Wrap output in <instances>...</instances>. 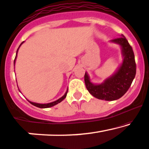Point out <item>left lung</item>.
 Returning <instances> with one entry per match:
<instances>
[{
  "label": "left lung",
  "instance_id": "left-lung-1",
  "mask_svg": "<svg viewBox=\"0 0 149 149\" xmlns=\"http://www.w3.org/2000/svg\"><path fill=\"white\" fill-rule=\"evenodd\" d=\"M121 48L123 63L116 71L101 84H93L85 72L84 81L88 92L98 99L115 101L127 91L136 75V63L132 48L123 34L111 41Z\"/></svg>",
  "mask_w": 149,
  "mask_h": 149
}]
</instances>
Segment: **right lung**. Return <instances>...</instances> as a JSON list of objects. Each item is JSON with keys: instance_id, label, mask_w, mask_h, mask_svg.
I'll return each mask as SVG.
<instances>
[{"instance_id": "right-lung-1", "label": "right lung", "mask_w": 149, "mask_h": 149, "mask_svg": "<svg viewBox=\"0 0 149 149\" xmlns=\"http://www.w3.org/2000/svg\"><path fill=\"white\" fill-rule=\"evenodd\" d=\"M23 43H24V42H22V43H21L20 45H19V48H17V50L16 56H15V61H14V66H15V61H16L17 56V52H18V50H19V47H20L21 45ZM68 89H67V91H66L65 93V94L63 95V96H62L61 98H58V100H56V101H53V102H51V103H35V102L30 101H29V100H28V99H27V100H28V101H29V103H31V104H32L33 106H36V107H38V108H51V107L56 106V105L58 104V103H61V102L62 101H63V100H64L65 98V97H66V96H67V93H68Z\"/></svg>"}]
</instances>
